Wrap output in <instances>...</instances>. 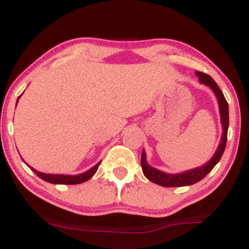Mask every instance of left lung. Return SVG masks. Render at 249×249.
<instances>
[{
    "label": "left lung",
    "mask_w": 249,
    "mask_h": 249,
    "mask_svg": "<svg viewBox=\"0 0 249 249\" xmlns=\"http://www.w3.org/2000/svg\"><path fill=\"white\" fill-rule=\"evenodd\" d=\"M196 74L198 76V79L202 84H205L206 86L212 88V90L217 97V102H219L220 107V115H221V124H222V137H221V142L219 147H217L215 154L213 158L210 160L206 164L200 166V168H196L189 171H185L182 173H178V175H169V173H164L160 170L153 168V166L148 165L146 162V154L142 151L141 164L144 176L147 178L149 181L156 183L162 187H182V186H189L194 185V183L198 182L202 180L204 177L209 172L212 171V169L216 165V163L220 161L221 156H222L224 149H226L227 144V136H228V128H229V107H228V102L224 97V95L221 89L217 86V84L213 80V78L209 76V74L199 72L196 71Z\"/></svg>",
    "instance_id": "left-lung-1"
}]
</instances>
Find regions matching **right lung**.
I'll list each match as a JSON object with an SVG mask.
<instances>
[{
    "mask_svg": "<svg viewBox=\"0 0 249 249\" xmlns=\"http://www.w3.org/2000/svg\"><path fill=\"white\" fill-rule=\"evenodd\" d=\"M19 97H18V100H19ZM18 100H17V103H18ZM100 164H101V162L97 163L96 165H94L93 168H91L90 170H88V171L81 173V175H77V176L49 175V173H43V172L37 171V170L32 168V166H29L28 164H27V165H28L29 168L32 169L33 171L39 177L40 179L45 180V181L50 182V183H61V185H77V183H81V182L87 181V180H89L91 177H93L95 173H96Z\"/></svg>",
    "mask_w": 249,
    "mask_h": 249,
    "instance_id": "1",
    "label": "right lung"
}]
</instances>
